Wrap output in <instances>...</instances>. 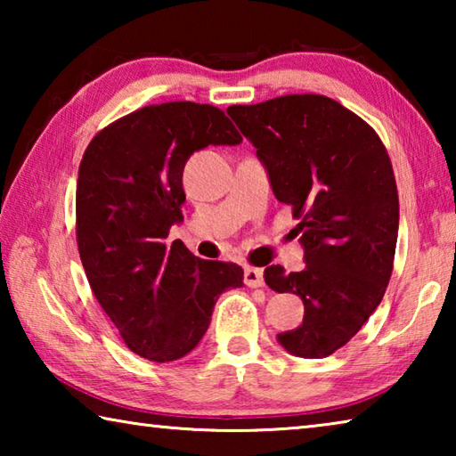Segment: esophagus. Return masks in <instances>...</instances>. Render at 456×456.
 I'll use <instances>...</instances> for the list:
<instances>
[{
    "label": "esophagus",
    "mask_w": 456,
    "mask_h": 456,
    "mask_svg": "<svg viewBox=\"0 0 456 456\" xmlns=\"http://www.w3.org/2000/svg\"><path fill=\"white\" fill-rule=\"evenodd\" d=\"M245 283L249 288H261L264 285V269L259 267H245Z\"/></svg>",
    "instance_id": "esophagus-1"
}]
</instances>
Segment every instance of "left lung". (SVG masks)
I'll return each instance as SVG.
<instances>
[{
    "instance_id": "8db88e82",
    "label": "left lung",
    "mask_w": 456,
    "mask_h": 456,
    "mask_svg": "<svg viewBox=\"0 0 456 456\" xmlns=\"http://www.w3.org/2000/svg\"><path fill=\"white\" fill-rule=\"evenodd\" d=\"M257 149L277 200L299 219L302 272L265 269V283L304 302L302 326L277 339L299 358H326L358 334L395 267L398 189L376 130L336 100L288 94L229 106Z\"/></svg>"
}]
</instances>
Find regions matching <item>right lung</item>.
Returning a JSON list of instances; mask_svg holds the SVG:
<instances>
[{
  "mask_svg": "<svg viewBox=\"0 0 456 456\" xmlns=\"http://www.w3.org/2000/svg\"><path fill=\"white\" fill-rule=\"evenodd\" d=\"M225 112L165 102L126 114L96 133L76 184V241L98 304L128 350L173 362L195 348L213 305L243 285V269L199 259L168 231L183 219V168L209 144H239Z\"/></svg>",
  "mask_w": 456,
  "mask_h": 456,
  "instance_id": "right-lung-1",
  "label": "right lung"
}]
</instances>
